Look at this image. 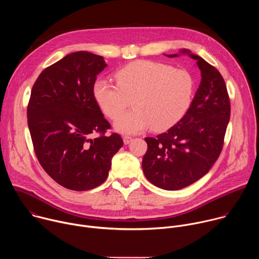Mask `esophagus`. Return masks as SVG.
<instances>
[{
  "instance_id": "esophagus-1",
  "label": "esophagus",
  "mask_w": 259,
  "mask_h": 259,
  "mask_svg": "<svg viewBox=\"0 0 259 259\" xmlns=\"http://www.w3.org/2000/svg\"><path fill=\"white\" fill-rule=\"evenodd\" d=\"M123 140H124V143H125V144H128V143L132 140V137H131V136H128V135H124V136H123Z\"/></svg>"
}]
</instances>
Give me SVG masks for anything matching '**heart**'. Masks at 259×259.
Masks as SVG:
<instances>
[{"instance_id":"obj_1","label":"heart","mask_w":259,"mask_h":259,"mask_svg":"<svg viewBox=\"0 0 259 259\" xmlns=\"http://www.w3.org/2000/svg\"><path fill=\"white\" fill-rule=\"evenodd\" d=\"M117 84L97 80L93 85L94 99L102 113L116 119L133 100L135 108L115 122L118 131L135 134L152 126L166 130L178 123L192 104L195 81L184 68L151 60L127 64L116 73Z\"/></svg>"}]
</instances>
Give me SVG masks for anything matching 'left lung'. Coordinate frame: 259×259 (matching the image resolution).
<instances>
[{
    "label": "left lung",
    "instance_id": "1",
    "mask_svg": "<svg viewBox=\"0 0 259 259\" xmlns=\"http://www.w3.org/2000/svg\"><path fill=\"white\" fill-rule=\"evenodd\" d=\"M190 56L197 60L202 80L188 113L166 132L144 138L147 151L142 159L143 173L156 187L167 191L189 187L209 172L223 151L231 117L223 76L202 57Z\"/></svg>",
    "mask_w": 259,
    "mask_h": 259
}]
</instances>
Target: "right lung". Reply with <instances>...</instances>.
Here are the masks:
<instances>
[{
	"instance_id": "1",
	"label": "right lung",
	"mask_w": 259,
	"mask_h": 259,
	"mask_svg": "<svg viewBox=\"0 0 259 259\" xmlns=\"http://www.w3.org/2000/svg\"><path fill=\"white\" fill-rule=\"evenodd\" d=\"M105 66L102 56L70 53L46 67L30 92L27 125L36 159L53 180L71 191L103 183L123 145L118 133L106 134L112 126L93 96Z\"/></svg>"
}]
</instances>
